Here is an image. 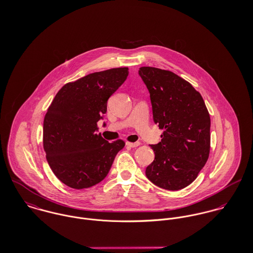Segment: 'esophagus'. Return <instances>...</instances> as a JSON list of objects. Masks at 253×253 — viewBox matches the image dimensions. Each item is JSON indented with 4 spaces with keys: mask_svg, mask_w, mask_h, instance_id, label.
Listing matches in <instances>:
<instances>
[{
    "mask_svg": "<svg viewBox=\"0 0 253 253\" xmlns=\"http://www.w3.org/2000/svg\"><path fill=\"white\" fill-rule=\"evenodd\" d=\"M126 145L129 146V147H132V148H135L137 146L140 145V142H126Z\"/></svg>",
    "mask_w": 253,
    "mask_h": 253,
    "instance_id": "1",
    "label": "esophagus"
}]
</instances>
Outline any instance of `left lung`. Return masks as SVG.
Segmentation results:
<instances>
[{"label": "left lung", "mask_w": 253, "mask_h": 253, "mask_svg": "<svg viewBox=\"0 0 253 253\" xmlns=\"http://www.w3.org/2000/svg\"><path fill=\"white\" fill-rule=\"evenodd\" d=\"M138 73L150 92L154 122L164 129L161 142L151 145L155 160L146 176L163 189L180 190L208 162L210 113L201 93L176 74L155 67H141Z\"/></svg>", "instance_id": "left-lung-1"}]
</instances>
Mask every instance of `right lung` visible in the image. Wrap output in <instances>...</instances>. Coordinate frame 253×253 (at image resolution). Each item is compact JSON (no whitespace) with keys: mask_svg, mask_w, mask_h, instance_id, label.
Returning <instances> with one entry per match:
<instances>
[{"mask_svg":"<svg viewBox=\"0 0 253 253\" xmlns=\"http://www.w3.org/2000/svg\"><path fill=\"white\" fill-rule=\"evenodd\" d=\"M127 67L91 73L64 84L43 119L42 145L55 176L73 189L103 180L125 141L109 143L96 133L109 97L124 84Z\"/></svg>","mask_w":253,"mask_h":253,"instance_id":"obj_1","label":"right lung"}]
</instances>
